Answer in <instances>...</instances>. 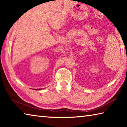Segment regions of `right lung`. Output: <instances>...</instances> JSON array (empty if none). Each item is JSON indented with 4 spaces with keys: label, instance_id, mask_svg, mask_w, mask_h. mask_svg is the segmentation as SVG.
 <instances>
[{
    "label": "right lung",
    "instance_id": "right-lung-1",
    "mask_svg": "<svg viewBox=\"0 0 127 127\" xmlns=\"http://www.w3.org/2000/svg\"><path fill=\"white\" fill-rule=\"evenodd\" d=\"M41 89H35V90H41Z\"/></svg>",
    "mask_w": 127,
    "mask_h": 127
}]
</instances>
